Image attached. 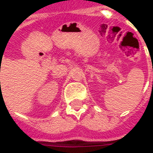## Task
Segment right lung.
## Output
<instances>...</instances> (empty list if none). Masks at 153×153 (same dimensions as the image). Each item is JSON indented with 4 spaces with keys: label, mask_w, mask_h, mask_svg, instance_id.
I'll use <instances>...</instances> for the list:
<instances>
[{
    "label": "right lung",
    "mask_w": 153,
    "mask_h": 153,
    "mask_svg": "<svg viewBox=\"0 0 153 153\" xmlns=\"http://www.w3.org/2000/svg\"><path fill=\"white\" fill-rule=\"evenodd\" d=\"M0 83H1V82H0Z\"/></svg>",
    "instance_id": "obj_1"
}]
</instances>
